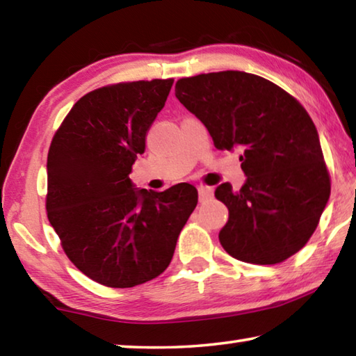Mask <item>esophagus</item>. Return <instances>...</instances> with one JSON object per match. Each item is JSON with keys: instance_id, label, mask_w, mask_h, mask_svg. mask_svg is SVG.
<instances>
[{"instance_id": "34e87169", "label": "esophagus", "mask_w": 356, "mask_h": 356, "mask_svg": "<svg viewBox=\"0 0 356 356\" xmlns=\"http://www.w3.org/2000/svg\"><path fill=\"white\" fill-rule=\"evenodd\" d=\"M197 193H200V201H206L213 196V188L207 185H200L197 186Z\"/></svg>"}]
</instances>
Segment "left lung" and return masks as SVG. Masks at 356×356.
Masks as SVG:
<instances>
[{"mask_svg":"<svg viewBox=\"0 0 356 356\" xmlns=\"http://www.w3.org/2000/svg\"><path fill=\"white\" fill-rule=\"evenodd\" d=\"M176 97L206 125L220 150L240 147L246 182L216 186L229 220L220 243L238 261L280 264L314 234L330 197V174L314 122L284 89L238 70L176 83Z\"/></svg>","mask_w":356,"mask_h":356,"instance_id":"1","label":"left lung"}]
</instances>
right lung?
Wrapping results in <instances>:
<instances>
[{
    "label": "right lung",
    "mask_w": 356,
    "mask_h": 356,
    "mask_svg": "<svg viewBox=\"0 0 356 356\" xmlns=\"http://www.w3.org/2000/svg\"><path fill=\"white\" fill-rule=\"evenodd\" d=\"M174 80L110 84L72 106L47 159V215L75 267L108 287H134L170 265L197 190H138L129 174Z\"/></svg>",
    "instance_id": "add662e5"
}]
</instances>
